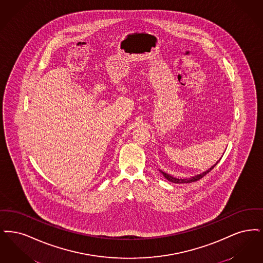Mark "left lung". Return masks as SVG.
Segmentation results:
<instances>
[{"label": "left lung", "mask_w": 263, "mask_h": 263, "mask_svg": "<svg viewBox=\"0 0 263 263\" xmlns=\"http://www.w3.org/2000/svg\"><path fill=\"white\" fill-rule=\"evenodd\" d=\"M220 160H221V158H220ZM219 161L216 162V164H214L210 169H208L207 171L203 172V173H201V174H199V175H196V176H194V177H191V178H185V179H177V178H174V177H172L171 175H169V174H166L165 172L161 171V173L163 174V176L168 180V181H170L172 183H194V182H196V181H198V180H200L201 178H203L204 176H205L207 173H209V172L211 171L216 165H217V163Z\"/></svg>", "instance_id": "8db88e82"}]
</instances>
